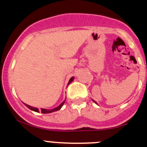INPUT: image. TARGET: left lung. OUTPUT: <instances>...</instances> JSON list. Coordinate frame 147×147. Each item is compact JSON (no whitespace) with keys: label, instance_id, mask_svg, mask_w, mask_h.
Returning a JSON list of instances; mask_svg holds the SVG:
<instances>
[{"label":"left lung","instance_id":"left-lung-1","mask_svg":"<svg viewBox=\"0 0 147 147\" xmlns=\"http://www.w3.org/2000/svg\"><path fill=\"white\" fill-rule=\"evenodd\" d=\"M93 101H94V100H93ZM94 101V102H95V103H96V104H97V103H96V101Z\"/></svg>","mask_w":147,"mask_h":147}]
</instances>
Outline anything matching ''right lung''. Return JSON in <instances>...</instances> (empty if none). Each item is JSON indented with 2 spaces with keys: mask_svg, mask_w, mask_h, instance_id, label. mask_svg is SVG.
I'll return each mask as SVG.
<instances>
[{
  "mask_svg": "<svg viewBox=\"0 0 147 147\" xmlns=\"http://www.w3.org/2000/svg\"><path fill=\"white\" fill-rule=\"evenodd\" d=\"M74 78H74V77H72V78H70V80H69V83H68V85H69V83H72V81H73ZM65 99H66V98H65ZM65 99H64V101H63L62 103H61V105H59V107H56V108H54V109H41V110H40L41 113H43V114L51 113V112H56V111H58V110H59V109H61V107L63 106V105H64V102H65ZM24 105H25L26 106H27V107L29 108V109H31V110H32V111H35V112H39V110H38V108H35V107H33L29 106V105H26V104H24Z\"/></svg>",
  "mask_w": 147,
  "mask_h": 147,
  "instance_id": "add662e5",
  "label": "right lung"
}]
</instances>
